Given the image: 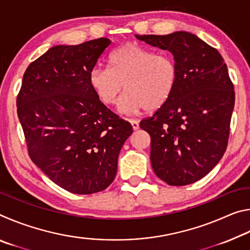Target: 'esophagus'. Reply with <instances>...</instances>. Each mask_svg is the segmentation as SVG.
<instances>
[{"mask_svg": "<svg viewBox=\"0 0 250 250\" xmlns=\"http://www.w3.org/2000/svg\"><path fill=\"white\" fill-rule=\"evenodd\" d=\"M130 121V124H131V125H132V129L135 131V130H138L139 129V121H137V120H134V119H130L129 120Z\"/></svg>", "mask_w": 250, "mask_h": 250, "instance_id": "1", "label": "esophagus"}]
</instances>
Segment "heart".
<instances>
[{"instance_id":"b5f03b06","label":"heart","mask_w":250,"mask_h":250,"mask_svg":"<svg viewBox=\"0 0 250 250\" xmlns=\"http://www.w3.org/2000/svg\"><path fill=\"white\" fill-rule=\"evenodd\" d=\"M108 69L94 68L89 86L101 103L108 107L117 104L125 95L120 111L133 115L141 110L154 111L166 104L175 90L179 69L175 59L167 53L137 44H125L109 55Z\"/></svg>"}]
</instances>
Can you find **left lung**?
<instances>
[{
	"label": "left lung",
	"mask_w": 250,
	"mask_h": 250,
	"mask_svg": "<svg viewBox=\"0 0 250 250\" xmlns=\"http://www.w3.org/2000/svg\"><path fill=\"white\" fill-rule=\"evenodd\" d=\"M135 37L171 52L179 69L171 98L140 122L151 137L152 167L168 185L192 184L226 151L235 104L227 66L216 48L188 32Z\"/></svg>",
	"instance_id": "left-lung-1"
}]
</instances>
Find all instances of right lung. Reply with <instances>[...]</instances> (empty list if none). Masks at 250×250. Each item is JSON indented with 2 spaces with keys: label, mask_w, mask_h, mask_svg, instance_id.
Segmentation results:
<instances>
[{
  "label": "right lung",
  "mask_w": 250,
  "mask_h": 250,
  "mask_svg": "<svg viewBox=\"0 0 250 250\" xmlns=\"http://www.w3.org/2000/svg\"><path fill=\"white\" fill-rule=\"evenodd\" d=\"M111 44L104 37L57 45L29 64L16 99L28 155L55 184L75 194L104 191L132 126L97 98L89 74Z\"/></svg>",
  "instance_id": "obj_1"
}]
</instances>
